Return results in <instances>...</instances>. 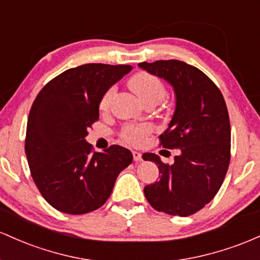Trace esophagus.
Wrapping results in <instances>:
<instances>
[{
  "instance_id": "1",
  "label": "esophagus",
  "mask_w": 260,
  "mask_h": 260,
  "mask_svg": "<svg viewBox=\"0 0 260 260\" xmlns=\"http://www.w3.org/2000/svg\"><path fill=\"white\" fill-rule=\"evenodd\" d=\"M133 157H134V161L135 162L142 161V154L138 152V151H133Z\"/></svg>"
}]
</instances>
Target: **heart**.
Instances as JSON below:
<instances>
[{
	"mask_svg": "<svg viewBox=\"0 0 260 260\" xmlns=\"http://www.w3.org/2000/svg\"><path fill=\"white\" fill-rule=\"evenodd\" d=\"M130 86L144 103L150 99H156L159 102L166 95V88L162 81L148 72H138L134 75L130 80ZM113 93H114V88H110L103 95L101 101L102 109H106L109 106ZM148 133H150V126L147 125H126L121 130V136L125 141L140 144Z\"/></svg>",
	"mask_w": 260,
	"mask_h": 260,
	"instance_id": "obj_1",
	"label": "heart"
}]
</instances>
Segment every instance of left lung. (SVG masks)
Instances as JSON below:
<instances>
[{"label": "left lung", "instance_id": "left-lung-1", "mask_svg": "<svg viewBox=\"0 0 260 260\" xmlns=\"http://www.w3.org/2000/svg\"><path fill=\"white\" fill-rule=\"evenodd\" d=\"M139 66L173 87L176 109L159 140L165 148H179L172 165L154 153L142 154L161 174L158 182L145 186V197L157 211L189 216L214 199L229 169L231 126L223 95L203 71L183 61Z\"/></svg>", "mask_w": 260, "mask_h": 260}]
</instances>
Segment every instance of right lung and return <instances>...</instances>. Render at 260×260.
I'll list each match as a JSON object with an SVG mask.
<instances>
[{"label":"right lung","mask_w":260,"mask_h":260,"mask_svg":"<svg viewBox=\"0 0 260 260\" xmlns=\"http://www.w3.org/2000/svg\"><path fill=\"white\" fill-rule=\"evenodd\" d=\"M130 65L86 63L52 78L37 95L27 124L25 154L40 194L61 212L97 210L110 197L119 173L133 162L127 148L93 152L86 141L99 118V103Z\"/></svg>","instance_id":"obj_1"}]
</instances>
